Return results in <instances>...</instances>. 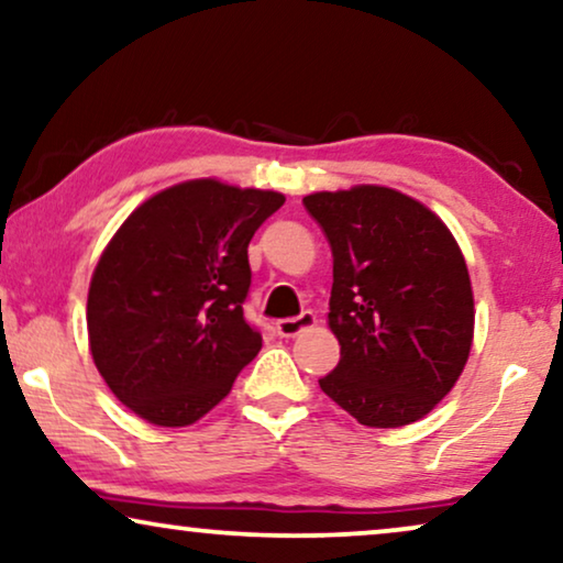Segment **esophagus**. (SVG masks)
I'll return each mask as SVG.
<instances>
[{
  "label": "esophagus",
  "mask_w": 563,
  "mask_h": 563,
  "mask_svg": "<svg viewBox=\"0 0 563 563\" xmlns=\"http://www.w3.org/2000/svg\"><path fill=\"white\" fill-rule=\"evenodd\" d=\"M312 325H314V314L310 310H305L302 314H297V318H284L276 322V333L282 338H295Z\"/></svg>",
  "instance_id": "obj_1"
}]
</instances>
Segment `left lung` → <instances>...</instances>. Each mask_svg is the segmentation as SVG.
I'll use <instances>...</instances> for the list:
<instances>
[{
  "label": "left lung",
  "mask_w": 563,
  "mask_h": 563,
  "mask_svg": "<svg viewBox=\"0 0 563 563\" xmlns=\"http://www.w3.org/2000/svg\"><path fill=\"white\" fill-rule=\"evenodd\" d=\"M333 251L328 325L341 361L320 379L368 428L410 426L449 395L474 338L466 261L418 199L387 187L302 199Z\"/></svg>",
  "instance_id": "1"
}]
</instances>
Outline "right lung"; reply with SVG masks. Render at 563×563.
<instances>
[{
	"label": "right lung",
	"instance_id": "right-lung-1",
	"mask_svg": "<svg viewBox=\"0 0 563 563\" xmlns=\"http://www.w3.org/2000/svg\"><path fill=\"white\" fill-rule=\"evenodd\" d=\"M279 191L184 181L143 202L107 245L87 299L91 358L143 420L181 428L228 397L261 351L245 320L249 243Z\"/></svg>",
	"mask_w": 563,
	"mask_h": 563
}]
</instances>
